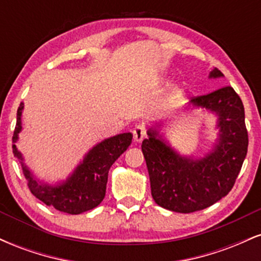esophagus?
Listing matches in <instances>:
<instances>
[{"mask_svg":"<svg viewBox=\"0 0 261 261\" xmlns=\"http://www.w3.org/2000/svg\"><path fill=\"white\" fill-rule=\"evenodd\" d=\"M133 135H134V141H136V142H141V141L145 139L146 135H147V133H146V127L141 124L136 125L133 130Z\"/></svg>","mask_w":261,"mask_h":261,"instance_id":"34e87169","label":"esophagus"}]
</instances>
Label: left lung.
Masks as SVG:
<instances>
[{
    "label": "left lung",
    "mask_w": 261,
    "mask_h": 261,
    "mask_svg": "<svg viewBox=\"0 0 261 261\" xmlns=\"http://www.w3.org/2000/svg\"><path fill=\"white\" fill-rule=\"evenodd\" d=\"M221 76L217 68L210 73V77ZM191 103L218 115L220 140L206 157L196 161L180 157L155 137V130L148 131L149 139L141 146L155 203L180 214L208 207L232 190L249 141L243 103L230 86L193 97Z\"/></svg>",
    "instance_id": "left-lung-1"
}]
</instances>
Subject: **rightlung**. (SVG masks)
<instances>
[{
    "label": "right lung",
    "mask_w": 261,
    "mask_h": 261,
    "mask_svg": "<svg viewBox=\"0 0 261 261\" xmlns=\"http://www.w3.org/2000/svg\"><path fill=\"white\" fill-rule=\"evenodd\" d=\"M23 103L17 110V122L13 133V142L18 139L22 130L20 116ZM133 135L120 134L98 143L89 151L82 163L77 167L70 178L58 187L38 184L24 164L22 163L28 187L32 194L49 206H54L59 211L70 215H79L97 207L106 196L108 173L113 163L126 151L130 146ZM14 155L22 160V154L17 151L16 145L12 146Z\"/></svg>",
    "instance_id": "add662e5"
}]
</instances>
